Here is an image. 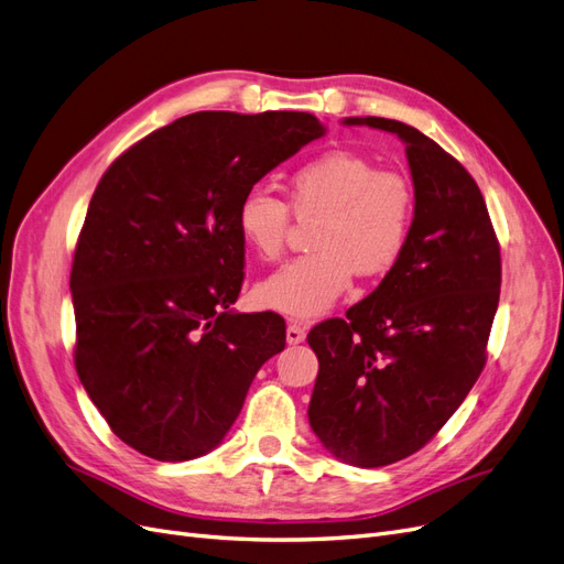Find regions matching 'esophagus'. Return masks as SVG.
<instances>
[{
	"instance_id": "1",
	"label": "esophagus",
	"mask_w": 564,
	"mask_h": 564,
	"mask_svg": "<svg viewBox=\"0 0 564 564\" xmlns=\"http://www.w3.org/2000/svg\"><path fill=\"white\" fill-rule=\"evenodd\" d=\"M303 338H305V327H301V324H289L286 327V340L292 346H296V344H303Z\"/></svg>"
}]
</instances>
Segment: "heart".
<instances>
[{"instance_id": "obj_1", "label": "heart", "mask_w": 564, "mask_h": 564, "mask_svg": "<svg viewBox=\"0 0 564 564\" xmlns=\"http://www.w3.org/2000/svg\"><path fill=\"white\" fill-rule=\"evenodd\" d=\"M292 207L265 187H249L237 204L240 237L265 261L284 253L292 209L319 218L317 251L286 263L256 286L265 308L292 317H315L344 296L357 272L383 278L398 265L416 216L414 185L404 174L379 169L352 150H324L289 176Z\"/></svg>"}]
</instances>
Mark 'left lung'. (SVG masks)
Returning a JSON list of instances; mask_svg holds the SVG:
<instances>
[{
  "mask_svg": "<svg viewBox=\"0 0 564 564\" xmlns=\"http://www.w3.org/2000/svg\"><path fill=\"white\" fill-rule=\"evenodd\" d=\"M346 124L404 141L416 216L381 284L346 319L311 329L319 371L308 419L336 458L379 468L429 445L482 373L501 247L480 187L433 139L386 117H348Z\"/></svg>",
  "mask_w": 564,
  "mask_h": 564,
  "instance_id": "obj_1",
  "label": "left lung"
}]
</instances>
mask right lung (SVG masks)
I'll use <instances>...</instances> for the list:
<instances>
[{
	"label": "right lung",
	"mask_w": 564,
	"mask_h": 564,
	"mask_svg": "<svg viewBox=\"0 0 564 564\" xmlns=\"http://www.w3.org/2000/svg\"><path fill=\"white\" fill-rule=\"evenodd\" d=\"M324 133L308 112L185 115L98 181L75 247L77 377L110 431L158 460L212 452L256 371L284 350L278 313H232L237 204Z\"/></svg>",
	"instance_id": "right-lung-1"
}]
</instances>
